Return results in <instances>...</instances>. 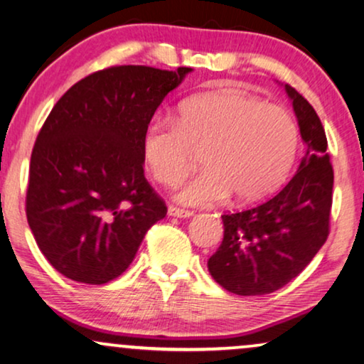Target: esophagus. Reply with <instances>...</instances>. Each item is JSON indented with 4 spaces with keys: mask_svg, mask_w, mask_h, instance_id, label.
<instances>
[{
    "mask_svg": "<svg viewBox=\"0 0 364 364\" xmlns=\"http://www.w3.org/2000/svg\"><path fill=\"white\" fill-rule=\"evenodd\" d=\"M168 215L186 218V217H191L193 212L186 210V209H180V207H176V205H168Z\"/></svg>",
    "mask_w": 364,
    "mask_h": 364,
    "instance_id": "1",
    "label": "esophagus"
}]
</instances>
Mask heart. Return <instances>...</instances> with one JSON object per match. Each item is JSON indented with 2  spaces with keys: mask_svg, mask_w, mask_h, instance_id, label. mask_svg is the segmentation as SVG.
Instances as JSON below:
<instances>
[{
  "mask_svg": "<svg viewBox=\"0 0 364 364\" xmlns=\"http://www.w3.org/2000/svg\"><path fill=\"white\" fill-rule=\"evenodd\" d=\"M142 159L155 181L173 186L203 152L204 170L184 181L175 198L212 205L230 194L256 203L274 193L298 151L293 114L243 92H212L184 100L173 123L152 121L142 134Z\"/></svg>",
  "mask_w": 364,
  "mask_h": 364,
  "instance_id": "b5f03b06",
  "label": "heart"
}]
</instances>
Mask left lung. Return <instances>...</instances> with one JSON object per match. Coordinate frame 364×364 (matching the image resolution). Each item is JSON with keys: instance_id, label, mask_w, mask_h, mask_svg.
Returning a JSON list of instances; mask_svg holds the SVG:
<instances>
[{"instance_id": "left-lung-1", "label": "left lung", "mask_w": 364, "mask_h": 364, "mask_svg": "<svg viewBox=\"0 0 364 364\" xmlns=\"http://www.w3.org/2000/svg\"><path fill=\"white\" fill-rule=\"evenodd\" d=\"M301 139V164L285 188L250 209L223 213V241L207 267L218 285L241 296L279 290L313 261L328 236L333 170L327 137L309 102L291 85Z\"/></svg>"}]
</instances>
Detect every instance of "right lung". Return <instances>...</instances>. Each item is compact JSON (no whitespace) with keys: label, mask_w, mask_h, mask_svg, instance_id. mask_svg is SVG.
Here are the masks:
<instances>
[{"label":"right lung","mask_w":364,"mask_h":364,"mask_svg":"<svg viewBox=\"0 0 364 364\" xmlns=\"http://www.w3.org/2000/svg\"><path fill=\"white\" fill-rule=\"evenodd\" d=\"M191 71L102 69L50 112L32 151L26 213L40 251L68 279H117L166 215L144 176L141 141L155 109Z\"/></svg>","instance_id":"obj_1"}]
</instances>
